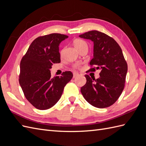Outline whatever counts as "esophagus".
Returning a JSON list of instances; mask_svg holds the SVG:
<instances>
[{
    "label": "esophagus",
    "mask_w": 146,
    "mask_h": 146,
    "mask_svg": "<svg viewBox=\"0 0 146 146\" xmlns=\"http://www.w3.org/2000/svg\"><path fill=\"white\" fill-rule=\"evenodd\" d=\"M78 76V73H77V72H74V74H73V77H74V78L77 77Z\"/></svg>",
    "instance_id": "esophagus-1"
}]
</instances>
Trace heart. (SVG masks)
Masks as SVG:
<instances>
[{"instance_id": "heart-1", "label": "heart", "mask_w": 146, "mask_h": 146, "mask_svg": "<svg viewBox=\"0 0 146 146\" xmlns=\"http://www.w3.org/2000/svg\"><path fill=\"white\" fill-rule=\"evenodd\" d=\"M74 45L75 47H76V48H77V49L78 50H80V48H82V47L87 46V44H86V42L85 41L82 40V39H76V40L74 41ZM63 52H64V50L63 49L61 50L60 55L61 56L63 55ZM76 67H77V66H76Z\"/></svg>"}]
</instances>
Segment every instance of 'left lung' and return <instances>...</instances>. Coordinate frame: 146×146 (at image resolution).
<instances>
[{
    "label": "left lung",
    "mask_w": 146,
    "mask_h": 146,
    "mask_svg": "<svg viewBox=\"0 0 146 146\" xmlns=\"http://www.w3.org/2000/svg\"><path fill=\"white\" fill-rule=\"evenodd\" d=\"M94 43L93 58L90 65L100 70V77L95 79L85 75L86 83L81 88L84 98L91 105L99 108L110 107L118 99L125 85L127 64L121 48L110 36L97 30L79 35Z\"/></svg>",
    "instance_id": "8db88e82"
}]
</instances>
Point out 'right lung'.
Segmentation results:
<instances>
[{
  "label": "right lung",
  "instance_id": "add662e5",
  "mask_svg": "<svg viewBox=\"0 0 146 146\" xmlns=\"http://www.w3.org/2000/svg\"><path fill=\"white\" fill-rule=\"evenodd\" d=\"M68 38L60 33L38 37L21 60L19 84L26 99L38 110H47L55 105L73 77L71 72L66 71L62 76L51 78L52 66L61 61L60 44Z\"/></svg>",
  "mask_w": 146,
  "mask_h": 146
}]
</instances>
